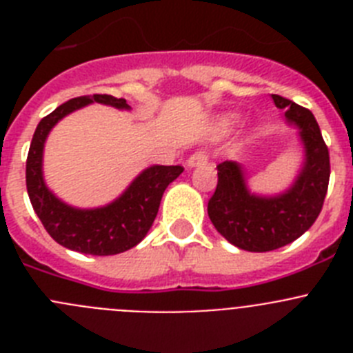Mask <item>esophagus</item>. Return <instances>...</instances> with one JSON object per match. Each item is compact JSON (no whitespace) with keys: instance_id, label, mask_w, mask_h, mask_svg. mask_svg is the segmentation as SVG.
Segmentation results:
<instances>
[{"instance_id":"1","label":"esophagus","mask_w":353,"mask_h":353,"mask_svg":"<svg viewBox=\"0 0 353 353\" xmlns=\"http://www.w3.org/2000/svg\"><path fill=\"white\" fill-rule=\"evenodd\" d=\"M208 161V155L205 150H198V152H194V154L191 155V157L187 159V166L189 168H194V166H201V164H205V162Z\"/></svg>"}]
</instances>
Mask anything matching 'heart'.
<instances>
[{"mask_svg":"<svg viewBox=\"0 0 353 353\" xmlns=\"http://www.w3.org/2000/svg\"><path fill=\"white\" fill-rule=\"evenodd\" d=\"M236 121V117L235 114H228V117H224V120H223V123L226 127H230V125H233V123H235Z\"/></svg>","mask_w":353,"mask_h":353,"instance_id":"b5f03b06","label":"heart"}]
</instances>
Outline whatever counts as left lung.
I'll list each match as a JSON object with an SVG mask.
<instances>
[{
  "label": "left lung",
  "mask_w": 353,
  "mask_h": 353,
  "mask_svg": "<svg viewBox=\"0 0 353 353\" xmlns=\"http://www.w3.org/2000/svg\"><path fill=\"white\" fill-rule=\"evenodd\" d=\"M285 109L286 121L299 129L304 166L288 191L277 196L249 192L239 162L217 164V187L208 199V217L215 230L239 249L265 252L304 235L323 207L330 176L329 148L310 109L281 95H272Z\"/></svg>",
  "instance_id": "left-lung-1"
}]
</instances>
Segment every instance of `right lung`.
<instances>
[{"mask_svg": "<svg viewBox=\"0 0 353 353\" xmlns=\"http://www.w3.org/2000/svg\"><path fill=\"white\" fill-rule=\"evenodd\" d=\"M92 102L130 109L125 99L113 95H84L58 105L37 125L26 161V187L33 210L46 232L72 251L109 256L138 245L155 221L166 187L183 171L182 166H150L139 173L113 203L99 208H74L56 198L43 182V145L52 127L72 111Z\"/></svg>", "mask_w": 353, "mask_h": 353, "instance_id": "right-lung-1", "label": "right lung"}]
</instances>
